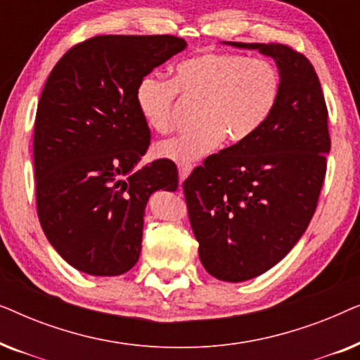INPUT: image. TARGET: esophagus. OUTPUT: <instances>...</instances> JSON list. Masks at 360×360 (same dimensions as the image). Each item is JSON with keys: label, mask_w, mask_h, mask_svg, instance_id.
<instances>
[{"label": "esophagus", "mask_w": 360, "mask_h": 360, "mask_svg": "<svg viewBox=\"0 0 360 360\" xmlns=\"http://www.w3.org/2000/svg\"><path fill=\"white\" fill-rule=\"evenodd\" d=\"M191 169H193V165H191V164H179V179H180V184L186 179V176L190 175Z\"/></svg>", "instance_id": "1"}]
</instances>
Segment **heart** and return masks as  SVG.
I'll list each match as a JSON object with an SVG mask.
<instances>
[{
	"mask_svg": "<svg viewBox=\"0 0 360 360\" xmlns=\"http://www.w3.org/2000/svg\"><path fill=\"white\" fill-rule=\"evenodd\" d=\"M282 75L275 63L240 53L208 52L186 58L175 67L174 82L149 75L136 90V101L146 124L157 132L174 126L176 93L201 105L200 129L155 146V155L190 164L210 155L224 139L239 144L265 124L277 106Z\"/></svg>",
	"mask_w": 360,
	"mask_h": 360,
	"instance_id": "1",
	"label": "heart"
}]
</instances>
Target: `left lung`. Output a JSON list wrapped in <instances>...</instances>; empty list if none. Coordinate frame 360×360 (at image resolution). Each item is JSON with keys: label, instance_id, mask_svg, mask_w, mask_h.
Returning a JSON list of instances; mask_svg holds the SVG:
<instances>
[{"label": "left lung", "instance_id": "8db88e82", "mask_svg": "<svg viewBox=\"0 0 360 360\" xmlns=\"http://www.w3.org/2000/svg\"><path fill=\"white\" fill-rule=\"evenodd\" d=\"M229 44L275 58L278 103L250 139L206 157L184 193L203 267L224 282H244L280 262L307 231L331 137L321 83L302 52L277 42Z\"/></svg>", "mask_w": 360, "mask_h": 360}]
</instances>
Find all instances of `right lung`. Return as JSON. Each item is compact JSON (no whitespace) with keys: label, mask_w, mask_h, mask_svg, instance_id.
<instances>
[{"label":"right lung","mask_w":360,"mask_h":360,"mask_svg":"<svg viewBox=\"0 0 360 360\" xmlns=\"http://www.w3.org/2000/svg\"><path fill=\"white\" fill-rule=\"evenodd\" d=\"M185 46L170 34L95 36L68 49L47 78L34 122L37 214L80 272L116 277L134 267L147 200L179 186L169 159L137 167L150 129L136 90Z\"/></svg>","instance_id":"obj_1"}]
</instances>
